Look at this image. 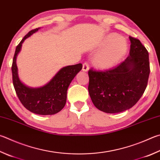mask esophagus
<instances>
[{"instance_id":"1","label":"esophagus","mask_w":160,"mask_h":160,"mask_svg":"<svg viewBox=\"0 0 160 160\" xmlns=\"http://www.w3.org/2000/svg\"><path fill=\"white\" fill-rule=\"evenodd\" d=\"M89 70V64L88 62H85L82 64V71L87 72Z\"/></svg>"}]
</instances>
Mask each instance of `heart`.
Listing matches in <instances>:
<instances>
[{"instance_id": "1", "label": "heart", "mask_w": 160, "mask_h": 160, "mask_svg": "<svg viewBox=\"0 0 160 160\" xmlns=\"http://www.w3.org/2000/svg\"><path fill=\"white\" fill-rule=\"evenodd\" d=\"M116 37V34H110L101 44L100 48L103 49L96 54L92 59L93 64L96 68L98 69L112 68L125 54L128 48L127 42L124 38Z\"/></svg>"}]
</instances>
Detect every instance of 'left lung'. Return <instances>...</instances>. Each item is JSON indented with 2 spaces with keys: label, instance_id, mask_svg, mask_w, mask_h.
Returning <instances> with one entry per match:
<instances>
[{
  "label": "left lung",
  "instance_id": "obj_1",
  "mask_svg": "<svg viewBox=\"0 0 160 160\" xmlns=\"http://www.w3.org/2000/svg\"><path fill=\"white\" fill-rule=\"evenodd\" d=\"M129 55L112 68L88 71V90L96 108L118 113L132 108L146 89L150 74L149 54L140 40L129 36Z\"/></svg>",
  "mask_w": 160,
  "mask_h": 160
}]
</instances>
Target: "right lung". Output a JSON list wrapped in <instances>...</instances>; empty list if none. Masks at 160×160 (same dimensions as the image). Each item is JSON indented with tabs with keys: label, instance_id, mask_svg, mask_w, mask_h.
<instances>
[{
	"label": "right lung",
	"instance_id": "1",
	"mask_svg": "<svg viewBox=\"0 0 160 160\" xmlns=\"http://www.w3.org/2000/svg\"><path fill=\"white\" fill-rule=\"evenodd\" d=\"M38 29L39 28H35L28 32L17 46L12 65V82L17 97L27 110L38 115H54L65 106L68 86L78 72L81 71L82 65L78 63L63 67L42 88H31L24 85L18 77L16 58L23 42Z\"/></svg>",
	"mask_w": 160,
	"mask_h": 160
}]
</instances>
